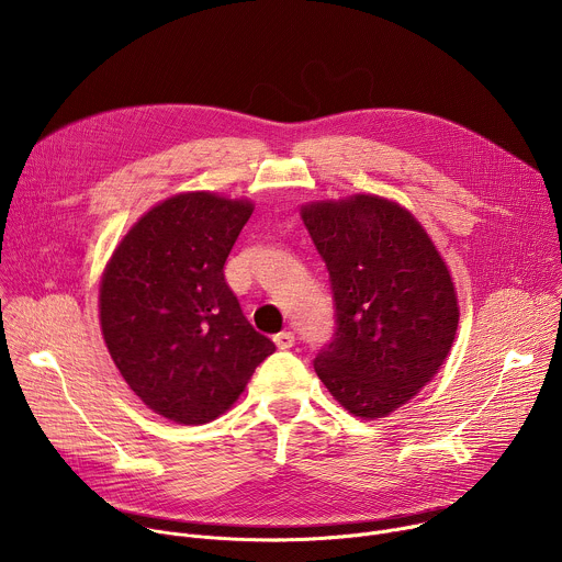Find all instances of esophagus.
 Instances as JSON below:
<instances>
[{"label": "esophagus", "mask_w": 562, "mask_h": 562, "mask_svg": "<svg viewBox=\"0 0 562 562\" xmlns=\"http://www.w3.org/2000/svg\"><path fill=\"white\" fill-rule=\"evenodd\" d=\"M273 342L278 345V349H291L295 345V334L293 331H280L273 336Z\"/></svg>", "instance_id": "1"}]
</instances>
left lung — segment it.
I'll return each instance as SVG.
<instances>
[{"label": "left lung", "instance_id": "obj_1", "mask_svg": "<svg viewBox=\"0 0 562 562\" xmlns=\"http://www.w3.org/2000/svg\"><path fill=\"white\" fill-rule=\"evenodd\" d=\"M302 220L336 306L315 373L349 414L389 416L438 373L453 345L460 313L449 269L420 222L384 198L313 202Z\"/></svg>", "mask_w": 562, "mask_h": 562}]
</instances>
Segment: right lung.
<instances>
[{
    "label": "right lung",
    "mask_w": 562,
    "mask_h": 562,
    "mask_svg": "<svg viewBox=\"0 0 562 562\" xmlns=\"http://www.w3.org/2000/svg\"><path fill=\"white\" fill-rule=\"evenodd\" d=\"M254 204L180 193L153 206L124 235L100 286L109 353L155 414L204 425L245 391L276 351L224 280V262Z\"/></svg>",
    "instance_id": "right-lung-1"
}]
</instances>
